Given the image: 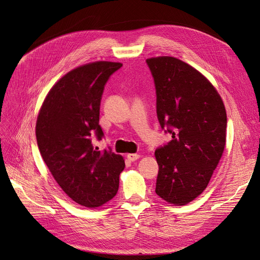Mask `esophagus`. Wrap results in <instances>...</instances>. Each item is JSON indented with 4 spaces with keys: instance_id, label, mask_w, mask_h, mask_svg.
<instances>
[{
    "instance_id": "1",
    "label": "esophagus",
    "mask_w": 260,
    "mask_h": 260,
    "mask_svg": "<svg viewBox=\"0 0 260 260\" xmlns=\"http://www.w3.org/2000/svg\"><path fill=\"white\" fill-rule=\"evenodd\" d=\"M127 159L129 160V161H135V160H137L138 158L140 157V155L139 154H127Z\"/></svg>"
}]
</instances>
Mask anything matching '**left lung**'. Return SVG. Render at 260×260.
<instances>
[{"label":"left lung","mask_w":260,"mask_h":260,"mask_svg":"<svg viewBox=\"0 0 260 260\" xmlns=\"http://www.w3.org/2000/svg\"><path fill=\"white\" fill-rule=\"evenodd\" d=\"M156 88V111L172 140L155 151L156 193L183 206L204 191L226 142V110L217 89L193 67L172 56L146 59Z\"/></svg>","instance_id":"obj_1"}]
</instances>
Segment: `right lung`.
Returning a JSON list of instances; mask_svg holds the SVG:
<instances>
[{
	"label": "right lung",
	"instance_id": "obj_1",
	"mask_svg": "<svg viewBox=\"0 0 260 260\" xmlns=\"http://www.w3.org/2000/svg\"><path fill=\"white\" fill-rule=\"evenodd\" d=\"M121 62L94 61L75 68L50 89L40 107L36 138L40 154L66 194L88 208L102 206L117 194L125 162L110 150L92 144L103 131L100 104L109 76Z\"/></svg>",
	"mask_w": 260,
	"mask_h": 260
}]
</instances>
